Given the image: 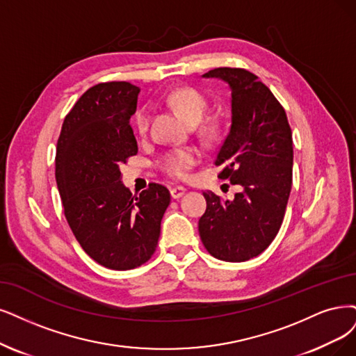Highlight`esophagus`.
Wrapping results in <instances>:
<instances>
[{
	"mask_svg": "<svg viewBox=\"0 0 356 356\" xmlns=\"http://www.w3.org/2000/svg\"><path fill=\"white\" fill-rule=\"evenodd\" d=\"M185 192H186V189L183 186H176V188L170 191V195H171V198H173V200H179L180 196L185 195Z\"/></svg>",
	"mask_w": 356,
	"mask_h": 356,
	"instance_id": "obj_1",
	"label": "esophagus"
}]
</instances>
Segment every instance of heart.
<instances>
[{"label":"heart","instance_id":"obj_1","mask_svg":"<svg viewBox=\"0 0 356 356\" xmlns=\"http://www.w3.org/2000/svg\"><path fill=\"white\" fill-rule=\"evenodd\" d=\"M167 102L191 124L200 123L207 111V101L198 90L192 88H180L171 92ZM135 126L140 135L149 127V110L142 107L136 111ZM200 161V154L193 148L170 149L160 158V167L164 173L177 180L188 179L191 170Z\"/></svg>","mask_w":356,"mask_h":356}]
</instances>
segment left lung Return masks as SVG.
<instances>
[{
	"mask_svg": "<svg viewBox=\"0 0 356 356\" xmlns=\"http://www.w3.org/2000/svg\"><path fill=\"white\" fill-rule=\"evenodd\" d=\"M217 77L232 90V124L216 156L218 177L242 186L233 201L207 191L198 230L217 259L242 262L264 252L277 236L292 189L293 140L282 104L245 69L218 67Z\"/></svg>",
	"mask_w": 356,
	"mask_h": 356,
	"instance_id": "obj_1",
	"label": "left lung"
}]
</instances>
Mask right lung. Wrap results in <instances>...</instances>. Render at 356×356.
Here are the masks:
<instances>
[{
  "mask_svg": "<svg viewBox=\"0 0 356 356\" xmlns=\"http://www.w3.org/2000/svg\"><path fill=\"white\" fill-rule=\"evenodd\" d=\"M140 89L129 82L89 88L65 115L56 180L64 216L83 251L111 270H131L155 252L170 192L151 183L134 196L120 165L138 154L130 126Z\"/></svg>",
  "mask_w": 356,
  "mask_h": 356,
  "instance_id": "right-lung-1",
  "label": "right lung"
}]
</instances>
